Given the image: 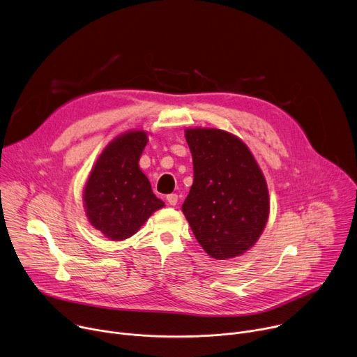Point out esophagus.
Here are the masks:
<instances>
[{
  "instance_id": "esophagus-1",
  "label": "esophagus",
  "mask_w": 357,
  "mask_h": 357,
  "mask_svg": "<svg viewBox=\"0 0 357 357\" xmlns=\"http://www.w3.org/2000/svg\"><path fill=\"white\" fill-rule=\"evenodd\" d=\"M167 200H168V203H169L171 206H175L176 203H178V195L176 193H171V195L167 196Z\"/></svg>"
}]
</instances>
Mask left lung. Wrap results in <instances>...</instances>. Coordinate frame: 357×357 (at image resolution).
<instances>
[{"mask_svg":"<svg viewBox=\"0 0 357 357\" xmlns=\"http://www.w3.org/2000/svg\"><path fill=\"white\" fill-rule=\"evenodd\" d=\"M193 185L182 212L212 259L241 256L261 236L270 213L266 178L248 146L218 128H188Z\"/></svg>","mask_w":357,"mask_h":357,"instance_id":"obj_1","label":"left lung"}]
</instances>
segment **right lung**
Returning <instances> with one entry per match:
<instances>
[{
    "instance_id": "add662e5",
    "label": "right lung",
    "mask_w": 357,
    "mask_h": 357,
    "mask_svg": "<svg viewBox=\"0 0 357 357\" xmlns=\"http://www.w3.org/2000/svg\"><path fill=\"white\" fill-rule=\"evenodd\" d=\"M146 142L142 130L114 138L97 158L84 185L86 216L96 230L112 240L131 237L152 213L164 208L138 165Z\"/></svg>"
}]
</instances>
